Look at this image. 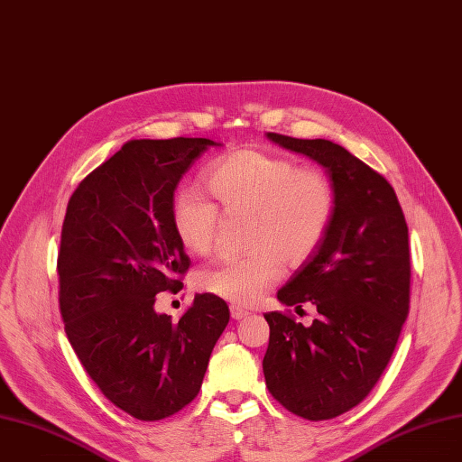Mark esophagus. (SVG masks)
I'll return each mask as SVG.
<instances>
[{"instance_id":"esophagus-1","label":"esophagus","mask_w":462,"mask_h":462,"mask_svg":"<svg viewBox=\"0 0 462 462\" xmlns=\"http://www.w3.org/2000/svg\"><path fill=\"white\" fill-rule=\"evenodd\" d=\"M230 313H232V319H236V320L249 315V311L245 308H242V306H230Z\"/></svg>"}]
</instances>
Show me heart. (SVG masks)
Masks as SVG:
<instances>
[{
    "label": "heart",
    "instance_id": "obj_1",
    "mask_svg": "<svg viewBox=\"0 0 462 462\" xmlns=\"http://www.w3.org/2000/svg\"><path fill=\"white\" fill-rule=\"evenodd\" d=\"M208 187L226 215H249L251 254L217 260L198 277L204 291L234 304H253L283 275V263L302 264L325 237L336 208L328 175L263 151H236L215 160ZM218 208L194 189L177 190L171 225L192 254L211 251Z\"/></svg>",
    "mask_w": 462,
    "mask_h": 462
}]
</instances>
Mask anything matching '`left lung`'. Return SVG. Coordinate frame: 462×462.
I'll return each instance as SVG.
<instances>
[{"label": "left lung", "instance_id": "8db88e82", "mask_svg": "<svg viewBox=\"0 0 462 462\" xmlns=\"http://www.w3.org/2000/svg\"><path fill=\"white\" fill-rule=\"evenodd\" d=\"M330 177L336 208L317 249L277 292L285 306L313 304L311 327L270 311L263 360L277 402L310 420L334 419L370 394L387 368L410 311L408 225L383 175L328 139L268 132Z\"/></svg>", "mask_w": 462, "mask_h": 462}]
</instances>
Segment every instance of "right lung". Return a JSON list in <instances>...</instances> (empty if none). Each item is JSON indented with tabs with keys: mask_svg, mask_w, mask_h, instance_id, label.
Returning a JSON list of instances; mask_svg holds the SVG:
<instances>
[{
	"mask_svg": "<svg viewBox=\"0 0 462 462\" xmlns=\"http://www.w3.org/2000/svg\"><path fill=\"white\" fill-rule=\"evenodd\" d=\"M206 137L134 139L71 194L58 251L66 334L104 396L139 420L183 410L228 325L223 298L196 294L173 323L156 294L179 291L190 258L171 225L175 189Z\"/></svg>",
	"mask_w": 462,
	"mask_h": 462,
	"instance_id": "right-lung-1",
	"label": "right lung"
}]
</instances>
